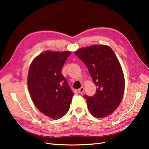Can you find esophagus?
I'll return each instance as SVG.
<instances>
[{"label": "esophagus", "instance_id": "1", "mask_svg": "<svg viewBox=\"0 0 149 149\" xmlns=\"http://www.w3.org/2000/svg\"><path fill=\"white\" fill-rule=\"evenodd\" d=\"M84 87H81L78 90V93H79V94H82L83 92H84Z\"/></svg>", "mask_w": 149, "mask_h": 149}]
</instances>
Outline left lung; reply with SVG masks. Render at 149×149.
I'll use <instances>...</instances> for the list:
<instances>
[{"label": "left lung", "mask_w": 149, "mask_h": 149, "mask_svg": "<svg viewBox=\"0 0 149 149\" xmlns=\"http://www.w3.org/2000/svg\"><path fill=\"white\" fill-rule=\"evenodd\" d=\"M74 53L87 66L97 87L94 96H84L89 112L97 118L109 116L119 106L124 92V76L118 58L104 45L80 48Z\"/></svg>", "instance_id": "left-lung-1"}]
</instances>
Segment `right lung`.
<instances>
[{
	"label": "right lung",
	"mask_w": 149,
	"mask_h": 149,
	"mask_svg": "<svg viewBox=\"0 0 149 149\" xmlns=\"http://www.w3.org/2000/svg\"><path fill=\"white\" fill-rule=\"evenodd\" d=\"M70 52L47 51L31 62L28 74V88L35 106L53 119L68 111L73 92L61 73Z\"/></svg>",
	"instance_id": "add662e5"
}]
</instances>
